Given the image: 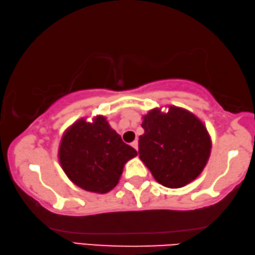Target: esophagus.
I'll list each match as a JSON object with an SVG mask.
<instances>
[{
  "label": "esophagus",
  "mask_w": 255,
  "mask_h": 255,
  "mask_svg": "<svg viewBox=\"0 0 255 255\" xmlns=\"http://www.w3.org/2000/svg\"><path fill=\"white\" fill-rule=\"evenodd\" d=\"M131 145H132V147H133V148H134L135 150H137V147H139V145H137V141H136V140H134V141H133V142L131 143Z\"/></svg>",
  "instance_id": "34e87169"
}]
</instances>
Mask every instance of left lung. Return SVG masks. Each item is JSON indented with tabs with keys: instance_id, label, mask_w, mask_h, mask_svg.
Returning a JSON list of instances; mask_svg holds the SVG:
<instances>
[{
	"instance_id": "1",
	"label": "left lung",
	"mask_w": 255,
	"mask_h": 255,
	"mask_svg": "<svg viewBox=\"0 0 255 255\" xmlns=\"http://www.w3.org/2000/svg\"><path fill=\"white\" fill-rule=\"evenodd\" d=\"M139 157L158 183L169 189L194 181L206 167L211 151L207 128L184 108L168 106L142 116Z\"/></svg>"
}]
</instances>
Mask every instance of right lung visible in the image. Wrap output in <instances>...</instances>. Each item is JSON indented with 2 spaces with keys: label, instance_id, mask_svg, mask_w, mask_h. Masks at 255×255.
<instances>
[{
  "label": "right lung",
  "instance_id": "add662e5",
  "mask_svg": "<svg viewBox=\"0 0 255 255\" xmlns=\"http://www.w3.org/2000/svg\"><path fill=\"white\" fill-rule=\"evenodd\" d=\"M136 155L102 115L93 122L85 119L74 122L64 132L58 149L66 176L81 189L100 194L114 189L124 165Z\"/></svg>",
  "mask_w": 255,
  "mask_h": 255
}]
</instances>
